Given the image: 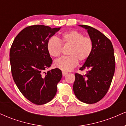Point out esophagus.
<instances>
[{
	"instance_id": "34e87169",
	"label": "esophagus",
	"mask_w": 126,
	"mask_h": 126,
	"mask_svg": "<svg viewBox=\"0 0 126 126\" xmlns=\"http://www.w3.org/2000/svg\"><path fill=\"white\" fill-rule=\"evenodd\" d=\"M67 74V72H62V75H63V76H66V75Z\"/></svg>"
}]
</instances>
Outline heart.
I'll list each match as a JSON object with an SVG mask.
<instances>
[{"instance_id":"1","label":"heart","mask_w":126,"mask_h":126,"mask_svg":"<svg viewBox=\"0 0 126 126\" xmlns=\"http://www.w3.org/2000/svg\"><path fill=\"white\" fill-rule=\"evenodd\" d=\"M62 43L63 45H70L68 49L69 56H63L55 60L56 68L63 72L71 70L77 66L78 60L85 62L90 57L94 48L93 41L91 38L85 37L83 33L77 30H70L63 33L59 40L55 37L48 39L47 50L51 57H57L61 54Z\"/></svg>"}]
</instances>
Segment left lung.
<instances>
[{"label": "left lung", "mask_w": 126, "mask_h": 126, "mask_svg": "<svg viewBox=\"0 0 126 126\" xmlns=\"http://www.w3.org/2000/svg\"><path fill=\"white\" fill-rule=\"evenodd\" d=\"M79 26L87 30L94 48L90 57L79 69L87 70L86 74L75 73L73 89L79 100L94 104L105 96L112 82L115 64L114 48L110 40L100 31L88 25Z\"/></svg>", "instance_id": "left-lung-1"}]
</instances>
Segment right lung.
<instances>
[{"label":"right lung","instance_id":"1","mask_svg":"<svg viewBox=\"0 0 126 126\" xmlns=\"http://www.w3.org/2000/svg\"><path fill=\"white\" fill-rule=\"evenodd\" d=\"M60 29L37 25L27 27L15 37L10 50L14 82L22 95L35 104L50 102L62 79L58 68L44 72L53 62L47 50V41Z\"/></svg>","mask_w":126,"mask_h":126}]
</instances>
